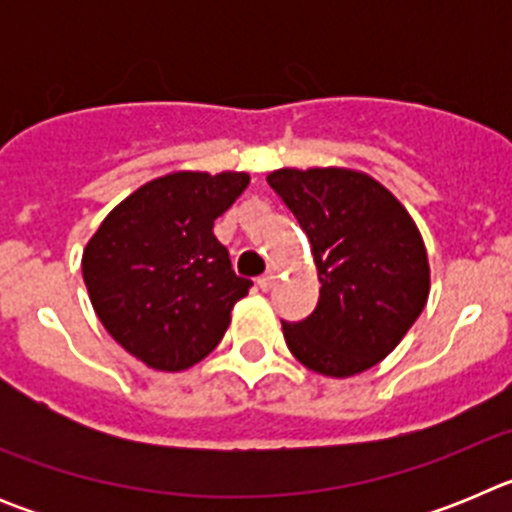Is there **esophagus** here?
I'll use <instances>...</instances> for the list:
<instances>
[{"mask_svg":"<svg viewBox=\"0 0 512 512\" xmlns=\"http://www.w3.org/2000/svg\"><path fill=\"white\" fill-rule=\"evenodd\" d=\"M274 282H277V274H274V271H266L264 277H259V282H256V284H259L264 292H269V289L274 287Z\"/></svg>","mask_w":512,"mask_h":512,"instance_id":"1","label":"esophagus"}]
</instances>
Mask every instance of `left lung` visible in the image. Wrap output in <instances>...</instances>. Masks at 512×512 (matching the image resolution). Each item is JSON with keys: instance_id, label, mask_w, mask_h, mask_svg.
Instances as JSON below:
<instances>
[{"instance_id": "left-lung-1", "label": "left lung", "mask_w": 512, "mask_h": 512, "mask_svg": "<svg viewBox=\"0 0 512 512\" xmlns=\"http://www.w3.org/2000/svg\"><path fill=\"white\" fill-rule=\"evenodd\" d=\"M271 189L310 238L320 300L302 323H282L310 372L346 379L390 356L431 292L423 235L374 176L346 166L277 169Z\"/></svg>"}]
</instances>
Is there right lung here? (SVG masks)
I'll use <instances>...</instances> for the list:
<instances>
[{
    "label": "right lung",
    "instance_id": "obj_1",
    "mask_svg": "<svg viewBox=\"0 0 512 512\" xmlns=\"http://www.w3.org/2000/svg\"><path fill=\"white\" fill-rule=\"evenodd\" d=\"M248 182L246 171L158 176L112 207L84 248L81 274L97 318L156 372L205 359L251 289L212 233Z\"/></svg>",
    "mask_w": 512,
    "mask_h": 512
}]
</instances>
